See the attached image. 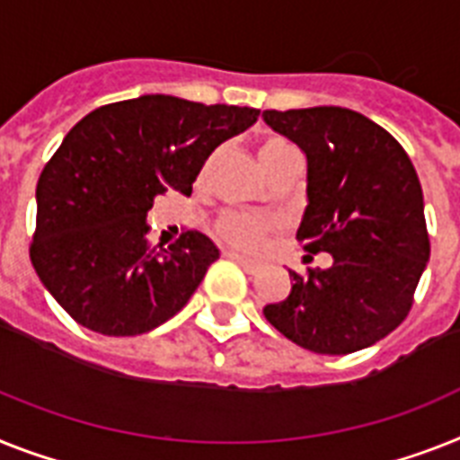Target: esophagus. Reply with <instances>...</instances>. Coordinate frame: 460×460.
<instances>
[{"label": "esophagus", "mask_w": 460, "mask_h": 460, "mask_svg": "<svg viewBox=\"0 0 460 460\" xmlns=\"http://www.w3.org/2000/svg\"><path fill=\"white\" fill-rule=\"evenodd\" d=\"M226 256L233 258V261H237V263L242 265L246 272H249V275H253V272L261 270V263H258V261H253V258H246V256H242V253H237V252H226Z\"/></svg>", "instance_id": "esophagus-1"}]
</instances>
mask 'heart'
<instances>
[{
	"instance_id": "obj_1",
	"label": "heart",
	"mask_w": 460,
	"mask_h": 460,
	"mask_svg": "<svg viewBox=\"0 0 460 460\" xmlns=\"http://www.w3.org/2000/svg\"><path fill=\"white\" fill-rule=\"evenodd\" d=\"M289 157H298V150L291 146L287 138H279V136H268L258 143V159H261V166L263 171L268 166L277 164V162H284ZM211 166L208 162L204 166V173ZM272 221L268 218H261V216L242 214V211H223L214 223V234L221 242H226L227 246H234V249H244V252H253L258 246L263 244L265 237L272 233Z\"/></svg>"
}]
</instances>
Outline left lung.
<instances>
[{
  "label": "left lung",
  "instance_id": "obj_1",
  "mask_svg": "<svg viewBox=\"0 0 460 460\" xmlns=\"http://www.w3.org/2000/svg\"><path fill=\"white\" fill-rule=\"evenodd\" d=\"M263 119L307 159V207L296 239L333 258L326 270H289V296L265 305V320L320 355L369 348L404 322L430 258L411 159L355 110H265Z\"/></svg>",
  "mask_w": 460,
  "mask_h": 460
}]
</instances>
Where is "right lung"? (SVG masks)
<instances>
[{
    "label": "right lung",
    "mask_w": 460,
    "mask_h": 460,
    "mask_svg": "<svg viewBox=\"0 0 460 460\" xmlns=\"http://www.w3.org/2000/svg\"><path fill=\"white\" fill-rule=\"evenodd\" d=\"M258 115L153 93L102 105L70 128L37 183L30 261L72 320L138 336L190 301L218 249L197 230L150 246L146 216L166 190L190 195L208 155Z\"/></svg>",
    "instance_id": "obj_1"
}]
</instances>
